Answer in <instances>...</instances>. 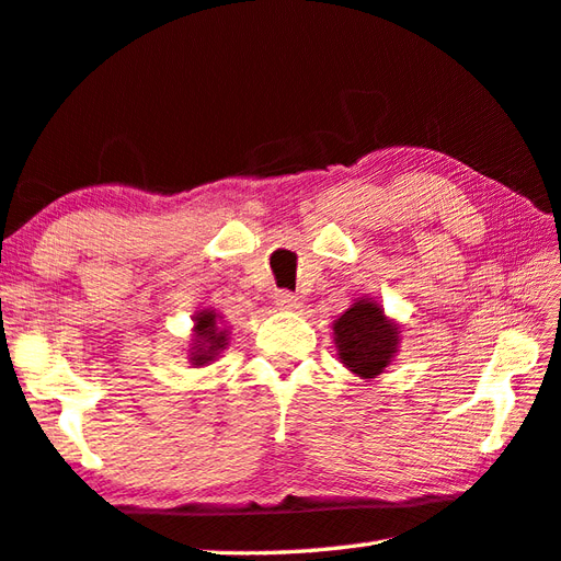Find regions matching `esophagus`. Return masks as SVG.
I'll return each instance as SVG.
<instances>
[{"label":"esophagus","instance_id":"1","mask_svg":"<svg viewBox=\"0 0 561 561\" xmlns=\"http://www.w3.org/2000/svg\"><path fill=\"white\" fill-rule=\"evenodd\" d=\"M274 301H277V306H279L282 311L299 309V296L291 294V291H277V296H274Z\"/></svg>","mask_w":561,"mask_h":561}]
</instances>
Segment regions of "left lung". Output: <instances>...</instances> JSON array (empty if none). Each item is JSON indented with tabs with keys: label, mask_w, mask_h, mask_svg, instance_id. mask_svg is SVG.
<instances>
[{
	"label": "left lung",
	"mask_w": 561,
	"mask_h": 561,
	"mask_svg": "<svg viewBox=\"0 0 561 561\" xmlns=\"http://www.w3.org/2000/svg\"><path fill=\"white\" fill-rule=\"evenodd\" d=\"M333 343L343 367L359 379L383 375L401 345V325L383 313L375 299H355L333 323Z\"/></svg>",
	"instance_id": "1"
}]
</instances>
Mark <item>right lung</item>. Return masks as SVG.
<instances>
[{"instance_id":"1","label":"right lung","mask_w":561,"mask_h":561,"mask_svg":"<svg viewBox=\"0 0 561 561\" xmlns=\"http://www.w3.org/2000/svg\"><path fill=\"white\" fill-rule=\"evenodd\" d=\"M192 340L186 347V359L192 367H206L221 357L230 343V331L224 325V316L216 309H202L192 316Z\"/></svg>"}]
</instances>
